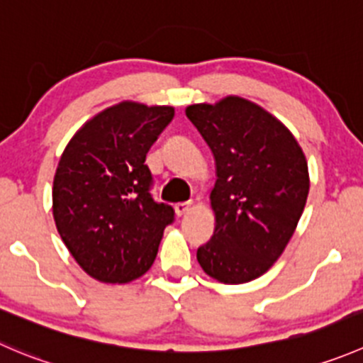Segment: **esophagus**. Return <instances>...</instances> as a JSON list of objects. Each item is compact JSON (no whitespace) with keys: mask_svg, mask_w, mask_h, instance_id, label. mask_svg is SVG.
<instances>
[{"mask_svg":"<svg viewBox=\"0 0 363 363\" xmlns=\"http://www.w3.org/2000/svg\"><path fill=\"white\" fill-rule=\"evenodd\" d=\"M175 213H177V216H182L184 213H188L189 209H191V202H179L174 206Z\"/></svg>","mask_w":363,"mask_h":363,"instance_id":"34e87169","label":"esophagus"}]
</instances>
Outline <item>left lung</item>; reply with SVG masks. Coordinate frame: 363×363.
Returning <instances> with one entry per match:
<instances>
[{
  "mask_svg": "<svg viewBox=\"0 0 363 363\" xmlns=\"http://www.w3.org/2000/svg\"><path fill=\"white\" fill-rule=\"evenodd\" d=\"M186 117L216 161L214 235L196 250L207 275L245 284L266 273L293 238L308 196L305 154L289 129L257 104L225 97Z\"/></svg>",
  "mask_w": 363,
  "mask_h": 363,
  "instance_id": "left-lung-1",
  "label": "left lung"
}]
</instances>
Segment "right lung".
<instances>
[{"label": "right lung", "mask_w": 363, "mask_h": 363, "mask_svg": "<svg viewBox=\"0 0 363 363\" xmlns=\"http://www.w3.org/2000/svg\"><path fill=\"white\" fill-rule=\"evenodd\" d=\"M174 108L121 103L88 121L63 150L52 182L62 241L88 275L125 284L149 271L175 211L152 196L145 157Z\"/></svg>", "instance_id": "obj_1"}]
</instances>
